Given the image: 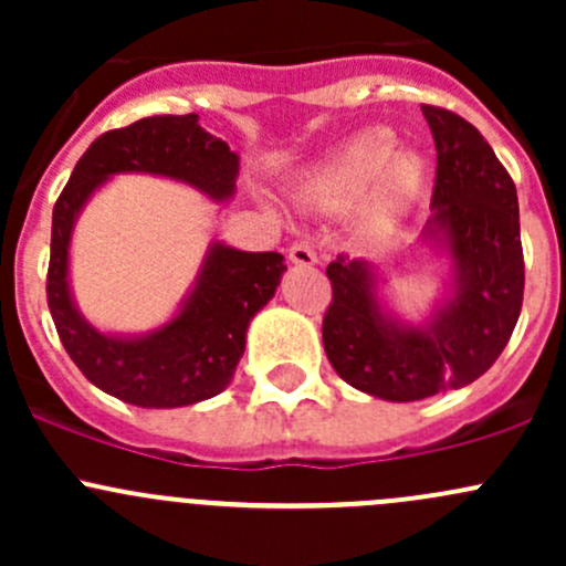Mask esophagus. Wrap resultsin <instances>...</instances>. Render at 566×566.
<instances>
[{
  "label": "esophagus",
  "instance_id": "1",
  "mask_svg": "<svg viewBox=\"0 0 566 566\" xmlns=\"http://www.w3.org/2000/svg\"><path fill=\"white\" fill-rule=\"evenodd\" d=\"M290 262H293V265L310 268L317 262V251L312 249L310 243H293V247H290Z\"/></svg>",
  "mask_w": 566,
  "mask_h": 566
}]
</instances>
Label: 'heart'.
Segmentation results:
<instances>
[{
  "instance_id": "1",
  "label": "heart",
  "mask_w": 566,
  "mask_h": 566,
  "mask_svg": "<svg viewBox=\"0 0 566 566\" xmlns=\"http://www.w3.org/2000/svg\"><path fill=\"white\" fill-rule=\"evenodd\" d=\"M424 175L419 153L397 150L391 128H367L325 153L306 172L304 197L319 205L364 197V219L373 227H391L413 208Z\"/></svg>"
}]
</instances>
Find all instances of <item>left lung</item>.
<instances>
[{"mask_svg":"<svg viewBox=\"0 0 566 566\" xmlns=\"http://www.w3.org/2000/svg\"><path fill=\"white\" fill-rule=\"evenodd\" d=\"M421 112L438 172L419 241L447 262L441 295L421 319H408L378 265L339 254L325 268L334 290L325 356L353 389L389 402L462 389L488 373L515 331L526 282L512 177L471 123L447 108Z\"/></svg>","mask_w":566,"mask_h":566,"instance_id":"8db88e82","label":"left lung"}]
</instances>
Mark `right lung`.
Returning a JSON list of instances; mask_svg holds the SVG:
<instances>
[{"instance_id": "right-lung-1", "label": "right lung", "mask_w": 566, "mask_h": 566, "mask_svg": "<svg viewBox=\"0 0 566 566\" xmlns=\"http://www.w3.org/2000/svg\"><path fill=\"white\" fill-rule=\"evenodd\" d=\"M241 156L199 125L197 114H156L108 130L78 158L51 216L45 295L56 334L84 378L136 408H186L232 384L247 331L287 271L279 251H243L213 241L197 279L167 323L139 334L101 331L71 287V241L90 199L114 175L182 182L210 202H230Z\"/></svg>"}]
</instances>
